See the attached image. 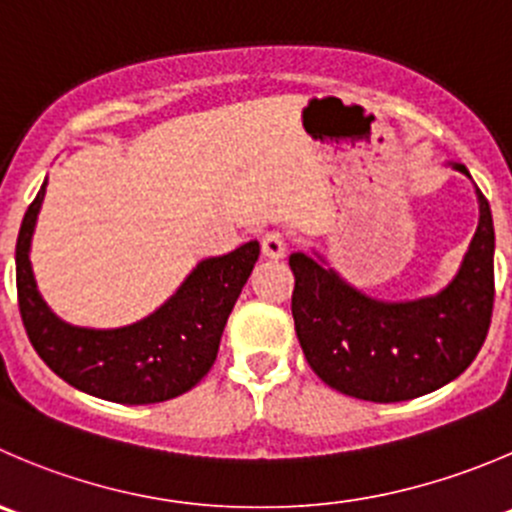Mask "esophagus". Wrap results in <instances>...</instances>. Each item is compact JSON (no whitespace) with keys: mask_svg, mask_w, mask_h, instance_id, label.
Listing matches in <instances>:
<instances>
[{"mask_svg":"<svg viewBox=\"0 0 512 512\" xmlns=\"http://www.w3.org/2000/svg\"><path fill=\"white\" fill-rule=\"evenodd\" d=\"M285 250H287V242L282 232L272 230L262 235V255L265 257H270V260H280V257H285Z\"/></svg>","mask_w":512,"mask_h":512,"instance_id":"34e87169","label":"esophagus"}]
</instances>
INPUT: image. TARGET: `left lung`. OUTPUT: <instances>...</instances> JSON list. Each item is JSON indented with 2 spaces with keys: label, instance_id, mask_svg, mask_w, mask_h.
Wrapping results in <instances>:
<instances>
[{
  "label": "left lung",
  "instance_id": "8db88e82",
  "mask_svg": "<svg viewBox=\"0 0 512 512\" xmlns=\"http://www.w3.org/2000/svg\"><path fill=\"white\" fill-rule=\"evenodd\" d=\"M463 172L465 165H453ZM478 230L458 275L438 295L385 302L355 290L325 257L292 252V317L307 362L325 385L370 403L428 395L468 370L488 335L495 300V230L475 187Z\"/></svg>",
  "mask_w": 512,
  "mask_h": 512
}]
</instances>
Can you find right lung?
I'll return each instance as SVG.
<instances>
[{"mask_svg":"<svg viewBox=\"0 0 512 512\" xmlns=\"http://www.w3.org/2000/svg\"><path fill=\"white\" fill-rule=\"evenodd\" d=\"M44 192L47 180L24 212L14 252L19 315L37 355L72 388L109 403H165L195 388L215 365L222 330L260 257V242L202 260L145 320L114 330L77 327L49 310L29 262Z\"/></svg>","mask_w":512,"mask_h":512,"instance_id":"right-lung-1","label":"right lung"}]
</instances>
